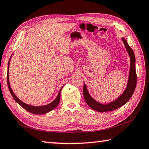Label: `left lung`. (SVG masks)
<instances>
[{"instance_id":"obj_1","label":"left lung","mask_w":149,"mask_h":149,"mask_svg":"<svg viewBox=\"0 0 149 149\" xmlns=\"http://www.w3.org/2000/svg\"><path fill=\"white\" fill-rule=\"evenodd\" d=\"M122 40L123 41V43H124L125 47L126 49H127V51L128 53L129 57H130V71H129V77L127 86L126 87L125 90L123 93L122 95H120L116 100L112 101V102L108 104H104L100 103L95 100L91 96L90 94L89 93L86 84H84L83 94L84 99H85L86 103L88 104V105L89 107L97 111H110L121 107L122 106L125 104L130 100L132 96L134 90H135L137 82L135 55H134L133 50L128 45L127 41L124 38H122Z\"/></svg>"}]
</instances>
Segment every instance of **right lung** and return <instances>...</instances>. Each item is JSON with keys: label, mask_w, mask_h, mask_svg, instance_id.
Returning a JSON list of instances; mask_svg holds the SVG:
<instances>
[{"label": "right lung", "mask_w": 149, "mask_h": 149, "mask_svg": "<svg viewBox=\"0 0 149 149\" xmlns=\"http://www.w3.org/2000/svg\"><path fill=\"white\" fill-rule=\"evenodd\" d=\"M11 57H12V56H11ZM11 57L10 58L9 61H8V65L7 83H8V88H9L10 93H11V95H12V96L13 97L14 100H15L16 102L21 106V107H22L24 109H26V111H28L29 112H30V113H32L33 114H37V115L38 114V115L45 114L47 113H48V112L52 111V109H54L58 105L59 102H60L61 91V89H62L63 87L60 89V91H59L57 97H56V99L53 100L52 102H50L47 105L40 106H35L28 104L23 102L22 101H21L20 99H19L16 96L15 93L13 92L12 89L10 87V82H9V65H10V61Z\"/></svg>", "instance_id": "right-lung-1"}]
</instances>
